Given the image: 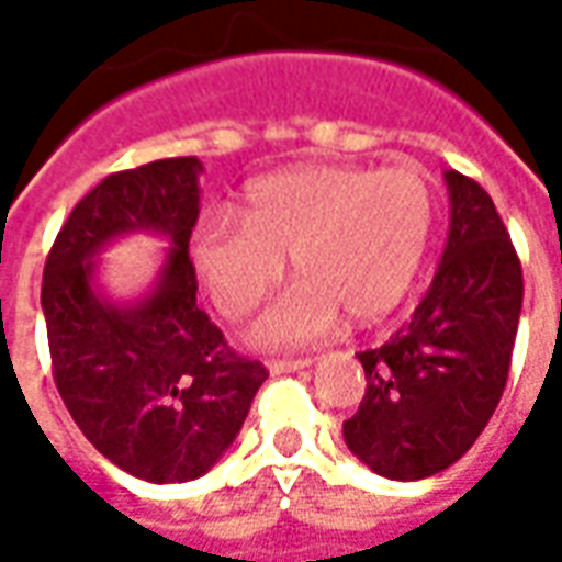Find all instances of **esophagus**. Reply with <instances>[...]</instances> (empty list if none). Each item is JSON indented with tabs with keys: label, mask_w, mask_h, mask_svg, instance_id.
<instances>
[{
	"label": "esophagus",
	"mask_w": 562,
	"mask_h": 562,
	"mask_svg": "<svg viewBox=\"0 0 562 562\" xmlns=\"http://www.w3.org/2000/svg\"><path fill=\"white\" fill-rule=\"evenodd\" d=\"M313 364L310 358H282V361H268V370L273 376H282V373H297V370H306Z\"/></svg>",
	"instance_id": "obj_1"
}]
</instances>
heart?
<instances>
[{
	"label": "heart",
	"instance_id": "b5f03b06",
	"mask_svg": "<svg viewBox=\"0 0 562 562\" xmlns=\"http://www.w3.org/2000/svg\"><path fill=\"white\" fill-rule=\"evenodd\" d=\"M434 228V195L415 168L301 165L261 177L244 198V225H198L192 265L210 304L246 316L285 273L289 292L252 322L265 349L310 346L340 316L370 325L389 316L418 277Z\"/></svg>",
	"mask_w": 562,
	"mask_h": 562
}]
</instances>
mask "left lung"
I'll list each match as a JSON object with an SVG mask.
<instances>
[{"mask_svg": "<svg viewBox=\"0 0 562 562\" xmlns=\"http://www.w3.org/2000/svg\"><path fill=\"white\" fill-rule=\"evenodd\" d=\"M448 240L434 282L385 346L358 355L367 391L342 422L355 458L382 479L448 470L479 439L506 391L524 277L482 186L446 171Z\"/></svg>", "mask_w": 562, "mask_h": 562, "instance_id": "1", "label": "left lung"}]
</instances>
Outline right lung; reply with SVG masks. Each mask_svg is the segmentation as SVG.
Instances as JSON below:
<instances>
[{"mask_svg":"<svg viewBox=\"0 0 562 562\" xmlns=\"http://www.w3.org/2000/svg\"><path fill=\"white\" fill-rule=\"evenodd\" d=\"M201 171L195 156H183L104 177L71 210L44 265L59 397L104 458L153 484L213 470L268 379L195 304L189 237ZM128 233H156L172 246L147 293L114 302L98 285V256Z\"/></svg>","mask_w":562,"mask_h":562,"instance_id":"1","label":"right lung"}]
</instances>
